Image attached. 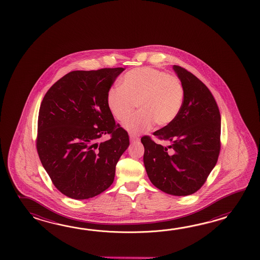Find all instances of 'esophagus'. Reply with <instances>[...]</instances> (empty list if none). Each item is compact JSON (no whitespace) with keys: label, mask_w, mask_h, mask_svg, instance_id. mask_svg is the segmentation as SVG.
Here are the masks:
<instances>
[{"label":"esophagus","mask_w":260,"mask_h":260,"mask_svg":"<svg viewBox=\"0 0 260 260\" xmlns=\"http://www.w3.org/2000/svg\"><path fill=\"white\" fill-rule=\"evenodd\" d=\"M129 138H130V141L131 142H136V141L139 140V138H138V136H135V135H130Z\"/></svg>","instance_id":"esophagus-1"}]
</instances>
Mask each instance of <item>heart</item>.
Returning <instances> with one entry per match:
<instances>
[{"label": "heart", "instance_id": "obj_1", "mask_svg": "<svg viewBox=\"0 0 260 260\" xmlns=\"http://www.w3.org/2000/svg\"><path fill=\"white\" fill-rule=\"evenodd\" d=\"M185 88L177 76L156 69L144 67L134 69L121 79V87H112L107 95L111 114L124 122L137 106L124 128L131 134L145 132L153 126L166 127L182 110Z\"/></svg>", "mask_w": 260, "mask_h": 260}]
</instances>
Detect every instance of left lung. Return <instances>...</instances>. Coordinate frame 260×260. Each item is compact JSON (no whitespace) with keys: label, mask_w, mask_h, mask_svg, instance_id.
Wrapping results in <instances>:
<instances>
[{"label":"left lung","mask_w":260,"mask_h":260,"mask_svg":"<svg viewBox=\"0 0 260 260\" xmlns=\"http://www.w3.org/2000/svg\"><path fill=\"white\" fill-rule=\"evenodd\" d=\"M174 71L185 88L182 110L170 125L153 133L168 146L141 138L144 166L156 188L175 196L196 192L205 184L220 152V112L210 90L184 68Z\"/></svg>","instance_id":"left-lung-1"}]
</instances>
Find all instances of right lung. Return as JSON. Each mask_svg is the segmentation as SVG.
<instances>
[{
	"label": "right lung",
	"instance_id": "obj_1",
	"mask_svg": "<svg viewBox=\"0 0 260 260\" xmlns=\"http://www.w3.org/2000/svg\"><path fill=\"white\" fill-rule=\"evenodd\" d=\"M124 70L69 72L50 87L41 103L36 139L40 160L55 188L70 198H92L114 180L129 137L115 123L107 95ZM105 134L110 138L98 144Z\"/></svg>",
	"mask_w": 260,
	"mask_h": 260
}]
</instances>
